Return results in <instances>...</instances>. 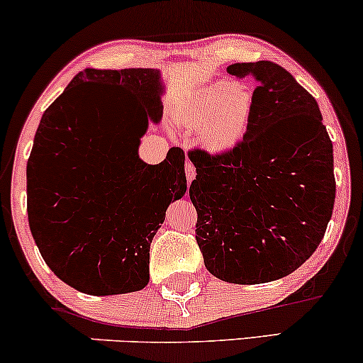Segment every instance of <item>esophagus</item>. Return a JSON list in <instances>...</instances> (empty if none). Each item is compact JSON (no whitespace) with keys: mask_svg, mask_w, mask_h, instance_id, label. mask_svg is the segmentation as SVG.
I'll return each mask as SVG.
<instances>
[{"mask_svg":"<svg viewBox=\"0 0 363 363\" xmlns=\"http://www.w3.org/2000/svg\"><path fill=\"white\" fill-rule=\"evenodd\" d=\"M185 173H186V180H189V183H191V182L195 180L196 172H195L194 163H190V161H186V164H185Z\"/></svg>","mask_w":363,"mask_h":363,"instance_id":"1","label":"esophagus"}]
</instances>
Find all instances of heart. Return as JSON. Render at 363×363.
I'll return each mask as SVG.
<instances>
[{
	"label": "heart",
	"instance_id": "b5f03b06",
	"mask_svg": "<svg viewBox=\"0 0 363 363\" xmlns=\"http://www.w3.org/2000/svg\"><path fill=\"white\" fill-rule=\"evenodd\" d=\"M254 111V94L234 80H217L186 99L174 121L210 151L234 150L247 134Z\"/></svg>",
	"mask_w": 363,
	"mask_h": 363
}]
</instances>
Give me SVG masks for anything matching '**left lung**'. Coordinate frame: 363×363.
Here are the masks:
<instances>
[{
	"instance_id": "8db88e82",
	"label": "left lung",
	"mask_w": 363,
	"mask_h": 363,
	"mask_svg": "<svg viewBox=\"0 0 363 363\" xmlns=\"http://www.w3.org/2000/svg\"><path fill=\"white\" fill-rule=\"evenodd\" d=\"M227 72L256 79L254 111L234 150L189 153L196 244L218 279L269 283L296 271L323 239L335 203L333 145L318 102L283 67L261 60Z\"/></svg>"
}]
</instances>
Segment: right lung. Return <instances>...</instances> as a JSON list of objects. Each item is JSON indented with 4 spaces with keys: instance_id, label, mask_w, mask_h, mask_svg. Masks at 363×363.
Returning a JSON list of instances; mask_svg holds the SVG:
<instances>
[{
    "instance_id": "right-lung-1",
    "label": "right lung",
    "mask_w": 363,
    "mask_h": 363,
    "mask_svg": "<svg viewBox=\"0 0 363 363\" xmlns=\"http://www.w3.org/2000/svg\"><path fill=\"white\" fill-rule=\"evenodd\" d=\"M163 94L158 69H86L40 121L26 164L30 230L53 274L80 293L150 283L151 240L186 191L183 150L158 164L138 153L163 118Z\"/></svg>"
}]
</instances>
